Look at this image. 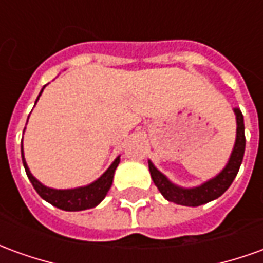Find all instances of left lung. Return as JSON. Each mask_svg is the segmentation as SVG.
Returning a JSON list of instances; mask_svg holds the SVG:
<instances>
[{
    "label": "left lung",
    "mask_w": 263,
    "mask_h": 263,
    "mask_svg": "<svg viewBox=\"0 0 263 263\" xmlns=\"http://www.w3.org/2000/svg\"><path fill=\"white\" fill-rule=\"evenodd\" d=\"M235 117H237V138H235V145L232 149L231 156L227 166L222 171L213 179H210L201 186L192 189H184L176 186L172 183L167 177L160 173L155 165L149 160V172L151 177L154 180L155 186L159 189L162 196L172 203L180 204V205H187V207H197L201 204L213 201L218 198L221 194L226 193V190L234 179L237 176L239 166L242 163L243 152H245V126H243V115L238 108H234Z\"/></svg>",
    "instance_id": "obj_1"
}]
</instances>
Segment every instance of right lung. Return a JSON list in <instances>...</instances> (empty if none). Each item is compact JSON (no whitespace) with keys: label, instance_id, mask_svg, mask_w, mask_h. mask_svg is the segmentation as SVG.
I'll use <instances>...</instances> for the list:
<instances>
[{"label":"right lung","instance_id":"right-lung-1","mask_svg":"<svg viewBox=\"0 0 263 263\" xmlns=\"http://www.w3.org/2000/svg\"><path fill=\"white\" fill-rule=\"evenodd\" d=\"M45 88V87H43ZM43 88L39 92L36 101L41 97ZM36 104V103H35ZM21 152H22V163L25 167L26 176L31 180L32 186L36 190L37 194L46 200L48 203H50L54 207H58L60 210H65V211H81V210L92 209L98 204L101 203L104 197L108 193L109 187L112 184V179H114V172L117 169V166L120 163V156L111 163L107 171L104 172L101 176L98 177L96 182L90 183L87 186L83 187H76V189H67V190H58V189H50L43 186L42 183L37 180L36 177L32 176L29 167L26 165L25 158H24V149L21 146Z\"/></svg>","mask_w":263,"mask_h":263}]
</instances>
